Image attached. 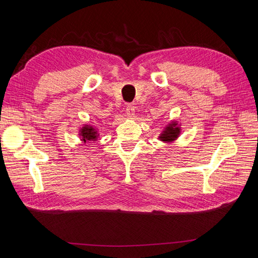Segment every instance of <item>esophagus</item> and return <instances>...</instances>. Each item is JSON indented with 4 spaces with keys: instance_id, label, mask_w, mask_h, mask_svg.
<instances>
[{
    "instance_id": "1",
    "label": "esophagus",
    "mask_w": 258,
    "mask_h": 258,
    "mask_svg": "<svg viewBox=\"0 0 258 258\" xmlns=\"http://www.w3.org/2000/svg\"><path fill=\"white\" fill-rule=\"evenodd\" d=\"M125 111H126V115H127L128 117H132L134 115V112H135V108H134L133 104H127V106H126Z\"/></svg>"
}]
</instances>
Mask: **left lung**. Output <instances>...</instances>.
Returning a JSON list of instances; mask_svg holds the SVG:
<instances>
[{"instance_id":"1","label":"left lung","mask_w":258,"mask_h":258,"mask_svg":"<svg viewBox=\"0 0 258 258\" xmlns=\"http://www.w3.org/2000/svg\"><path fill=\"white\" fill-rule=\"evenodd\" d=\"M180 132V130L176 126V123L169 124L167 127L163 131V134L161 135V140L164 142H172L177 139V136Z\"/></svg>"}]
</instances>
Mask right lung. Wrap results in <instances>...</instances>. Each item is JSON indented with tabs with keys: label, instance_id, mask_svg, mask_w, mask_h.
<instances>
[{
	"label": "right lung",
	"instance_id": "obj_1",
	"mask_svg": "<svg viewBox=\"0 0 258 258\" xmlns=\"http://www.w3.org/2000/svg\"><path fill=\"white\" fill-rule=\"evenodd\" d=\"M81 136L83 139V142L86 141H93L97 139V133L96 131L92 127V126L85 125L83 128L81 130Z\"/></svg>",
	"mask_w": 258,
	"mask_h": 258
}]
</instances>
